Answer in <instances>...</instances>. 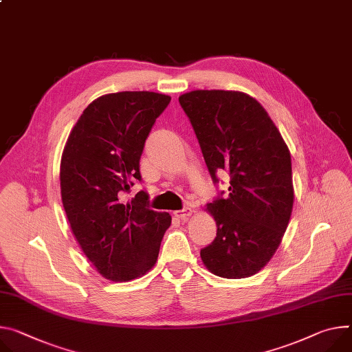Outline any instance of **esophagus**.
<instances>
[{
  "instance_id": "obj_1",
  "label": "esophagus",
  "mask_w": 352,
  "mask_h": 352,
  "mask_svg": "<svg viewBox=\"0 0 352 352\" xmlns=\"http://www.w3.org/2000/svg\"><path fill=\"white\" fill-rule=\"evenodd\" d=\"M192 213H194V209H192V208H184V209H181V210H175V212H174V214H175L178 219H181V220H185V219H188L189 216H192Z\"/></svg>"
}]
</instances>
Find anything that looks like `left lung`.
I'll return each instance as SVG.
<instances>
[{
  "label": "left lung",
  "instance_id": "1",
  "mask_svg": "<svg viewBox=\"0 0 352 352\" xmlns=\"http://www.w3.org/2000/svg\"><path fill=\"white\" fill-rule=\"evenodd\" d=\"M179 104L212 179L219 182L221 171L230 175L229 197L206 205L217 233L201 258L217 276L248 278L270 263L289 225L295 198L289 148L248 94L197 89L182 94Z\"/></svg>",
  "mask_w": 352,
  "mask_h": 352
}]
</instances>
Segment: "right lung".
I'll use <instances>...</instances> for the list:
<instances>
[{
	"instance_id": "right-lung-1",
	"label": "right lung",
	"mask_w": 352,
	"mask_h": 352,
	"mask_svg": "<svg viewBox=\"0 0 352 352\" xmlns=\"http://www.w3.org/2000/svg\"><path fill=\"white\" fill-rule=\"evenodd\" d=\"M170 101L150 91L102 95L84 109L63 150L60 189L72 232L92 265L113 282L148 272L171 225L170 213L148 209L144 190L122 201L142 181L144 142Z\"/></svg>"
}]
</instances>
